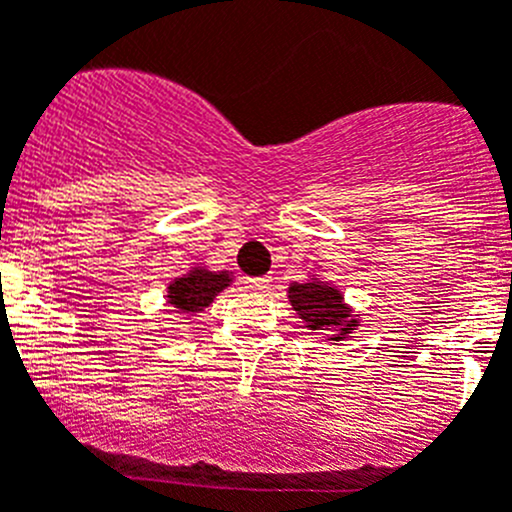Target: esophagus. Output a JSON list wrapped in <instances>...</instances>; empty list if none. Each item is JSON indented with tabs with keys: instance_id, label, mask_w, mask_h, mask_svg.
Masks as SVG:
<instances>
[{
	"instance_id": "1",
	"label": "esophagus",
	"mask_w": 512,
	"mask_h": 512,
	"mask_svg": "<svg viewBox=\"0 0 512 512\" xmlns=\"http://www.w3.org/2000/svg\"><path fill=\"white\" fill-rule=\"evenodd\" d=\"M245 289L250 291H265L272 284V274H265V277H245Z\"/></svg>"
}]
</instances>
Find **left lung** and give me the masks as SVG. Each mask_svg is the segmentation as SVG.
I'll return each mask as SVG.
<instances>
[{
	"label": "left lung",
	"instance_id": "left-lung-1",
	"mask_svg": "<svg viewBox=\"0 0 512 512\" xmlns=\"http://www.w3.org/2000/svg\"><path fill=\"white\" fill-rule=\"evenodd\" d=\"M289 299L294 311L306 320L311 330H325V328H342L335 340H342V335L350 333L355 328V320H347V308L342 303V294L338 289L328 284L308 282V284H294L289 289Z\"/></svg>",
	"mask_w": 512,
	"mask_h": 512
}]
</instances>
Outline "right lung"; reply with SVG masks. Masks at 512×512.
Instances as JSON below:
<instances>
[{"label":"right lung","instance_id":"right-lung-1","mask_svg":"<svg viewBox=\"0 0 512 512\" xmlns=\"http://www.w3.org/2000/svg\"><path fill=\"white\" fill-rule=\"evenodd\" d=\"M230 279L226 274H213L206 269H196L189 277L177 279L170 286V301L182 311H201L204 306H209L213 296L221 289H226Z\"/></svg>","mask_w":512,"mask_h":512}]
</instances>
